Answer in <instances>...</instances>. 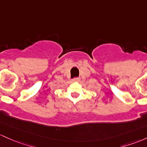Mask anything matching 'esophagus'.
Here are the masks:
<instances>
[{
    "label": "esophagus",
    "mask_w": 147,
    "mask_h": 147,
    "mask_svg": "<svg viewBox=\"0 0 147 147\" xmlns=\"http://www.w3.org/2000/svg\"><path fill=\"white\" fill-rule=\"evenodd\" d=\"M72 80H73V82H78L80 80V78H74Z\"/></svg>",
    "instance_id": "34e87169"
}]
</instances>
